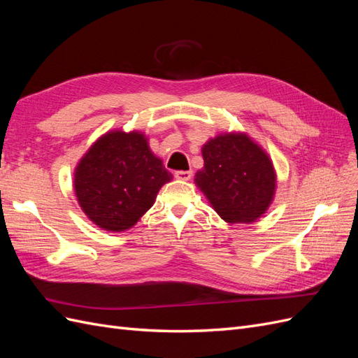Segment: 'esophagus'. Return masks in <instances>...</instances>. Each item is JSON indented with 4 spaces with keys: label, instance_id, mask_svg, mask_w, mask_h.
<instances>
[{
    "label": "esophagus",
    "instance_id": "1",
    "mask_svg": "<svg viewBox=\"0 0 358 358\" xmlns=\"http://www.w3.org/2000/svg\"><path fill=\"white\" fill-rule=\"evenodd\" d=\"M175 178L176 179H180V180H189L192 178V171L191 170H178L175 171Z\"/></svg>",
    "mask_w": 358,
    "mask_h": 358
}]
</instances>
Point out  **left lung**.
<instances>
[{"label":"left lung","instance_id":"8db88e82","mask_svg":"<svg viewBox=\"0 0 358 358\" xmlns=\"http://www.w3.org/2000/svg\"><path fill=\"white\" fill-rule=\"evenodd\" d=\"M196 183L230 224L252 222L275 194V170L264 150L245 134H224L203 146Z\"/></svg>","mask_w":358,"mask_h":358}]
</instances>
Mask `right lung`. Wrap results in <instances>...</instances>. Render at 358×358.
I'll return each mask as SVG.
<instances>
[{"label": "right lung", "mask_w": 358, "mask_h": 358, "mask_svg": "<svg viewBox=\"0 0 358 358\" xmlns=\"http://www.w3.org/2000/svg\"><path fill=\"white\" fill-rule=\"evenodd\" d=\"M171 179L143 134L113 131L103 136L80 159L74 189L88 218L109 231L133 227Z\"/></svg>", "instance_id": "1"}]
</instances>
